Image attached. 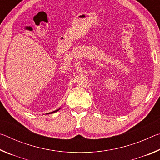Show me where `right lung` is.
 Returning <instances> with one entry per match:
<instances>
[{"label":"right lung","mask_w":160,"mask_h":160,"mask_svg":"<svg viewBox=\"0 0 160 160\" xmlns=\"http://www.w3.org/2000/svg\"><path fill=\"white\" fill-rule=\"evenodd\" d=\"M61 109V108H60ZM60 109H57V110H55V111H53V112H50V113H46V114H50V113H55V112H58V111Z\"/></svg>","instance_id":"obj_1"}]
</instances>
